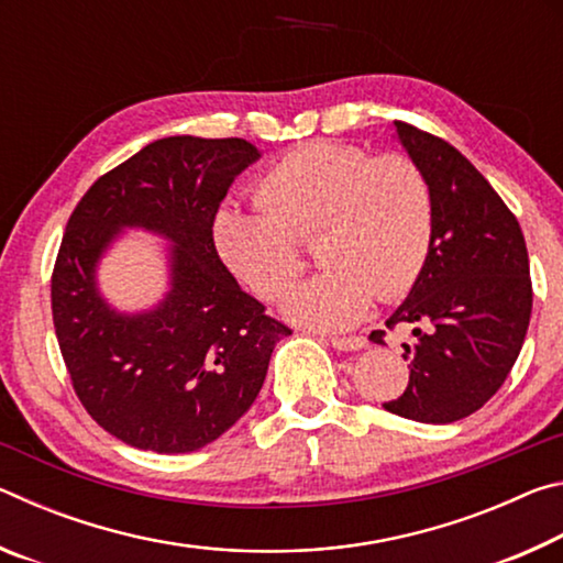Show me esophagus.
Masks as SVG:
<instances>
[{
  "label": "esophagus",
  "instance_id": "obj_1",
  "mask_svg": "<svg viewBox=\"0 0 563 563\" xmlns=\"http://www.w3.org/2000/svg\"><path fill=\"white\" fill-rule=\"evenodd\" d=\"M330 345L335 347V350H340V352H355V350L365 347L367 340L360 338V335H355V338H332Z\"/></svg>",
  "mask_w": 563,
  "mask_h": 563
}]
</instances>
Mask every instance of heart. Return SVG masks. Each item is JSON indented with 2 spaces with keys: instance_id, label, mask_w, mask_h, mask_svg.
Returning a JSON list of instances; mask_svg holds the SVG:
<instances>
[{
  "instance_id": "obj_1",
  "label": "heart",
  "mask_w": 563,
  "mask_h": 563,
  "mask_svg": "<svg viewBox=\"0 0 563 563\" xmlns=\"http://www.w3.org/2000/svg\"><path fill=\"white\" fill-rule=\"evenodd\" d=\"M255 208L225 201L211 221L218 258L261 300H278L302 271L312 235L322 271L285 298L305 328L345 330L373 302L417 283L434 231L430 178L409 156L310 141L263 170Z\"/></svg>"
}]
</instances>
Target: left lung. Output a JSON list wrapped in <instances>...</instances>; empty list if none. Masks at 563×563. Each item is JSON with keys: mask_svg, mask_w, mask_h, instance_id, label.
Listing matches in <instances>:
<instances>
[{"mask_svg": "<svg viewBox=\"0 0 563 563\" xmlns=\"http://www.w3.org/2000/svg\"><path fill=\"white\" fill-rule=\"evenodd\" d=\"M409 158L434 194L432 247L387 328L409 325L407 389L387 412L427 424L470 417L497 395L531 318L523 233L489 180L440 136L395 121ZM385 330L369 340L385 345Z\"/></svg>", "mask_w": 563, "mask_h": 563, "instance_id": "8db88e82", "label": "left lung"}]
</instances>
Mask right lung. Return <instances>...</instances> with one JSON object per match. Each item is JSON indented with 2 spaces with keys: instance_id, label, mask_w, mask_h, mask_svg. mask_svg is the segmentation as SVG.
<instances>
[{
  "instance_id": "1",
  "label": "right lung",
  "mask_w": 563,
  "mask_h": 563,
  "mask_svg": "<svg viewBox=\"0 0 563 563\" xmlns=\"http://www.w3.org/2000/svg\"><path fill=\"white\" fill-rule=\"evenodd\" d=\"M261 151L245 139H158L93 184L66 223L52 316L76 397L136 450L184 454L218 440L258 397L290 328L241 290L218 258L211 221ZM123 227L175 243L172 288L156 309L119 313L96 265Z\"/></svg>"
}]
</instances>
